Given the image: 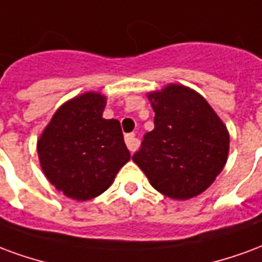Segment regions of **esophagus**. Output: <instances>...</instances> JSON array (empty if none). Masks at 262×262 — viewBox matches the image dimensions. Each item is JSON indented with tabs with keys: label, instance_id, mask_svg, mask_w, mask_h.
<instances>
[{
	"label": "esophagus",
	"instance_id": "esophagus-1",
	"mask_svg": "<svg viewBox=\"0 0 262 262\" xmlns=\"http://www.w3.org/2000/svg\"><path fill=\"white\" fill-rule=\"evenodd\" d=\"M125 144L128 146V149L131 150V152H134V150L138 148V139L135 138L134 134H127V135H125Z\"/></svg>",
	"mask_w": 262,
	"mask_h": 262
}]
</instances>
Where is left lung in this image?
<instances>
[{
	"instance_id": "1",
	"label": "left lung",
	"mask_w": 262,
	"mask_h": 262,
	"mask_svg": "<svg viewBox=\"0 0 262 262\" xmlns=\"http://www.w3.org/2000/svg\"><path fill=\"white\" fill-rule=\"evenodd\" d=\"M146 96L155 128L145 135L133 160L160 194L179 201L200 195L226 165V125L191 88L169 83Z\"/></svg>"
}]
</instances>
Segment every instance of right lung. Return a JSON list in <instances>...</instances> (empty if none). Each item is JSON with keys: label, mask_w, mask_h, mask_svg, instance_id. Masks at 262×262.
<instances>
[{"label": "right lung", "mask_w": 262, "mask_h": 262, "mask_svg": "<svg viewBox=\"0 0 262 262\" xmlns=\"http://www.w3.org/2000/svg\"><path fill=\"white\" fill-rule=\"evenodd\" d=\"M106 103L100 92L72 97L57 108L37 139L47 180L76 201L103 194L131 159L120 121L103 118Z\"/></svg>", "instance_id": "obj_1"}]
</instances>
